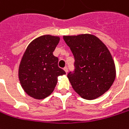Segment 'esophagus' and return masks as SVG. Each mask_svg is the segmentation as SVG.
Listing matches in <instances>:
<instances>
[{
	"label": "esophagus",
	"mask_w": 129,
	"mask_h": 129,
	"mask_svg": "<svg viewBox=\"0 0 129 129\" xmlns=\"http://www.w3.org/2000/svg\"><path fill=\"white\" fill-rule=\"evenodd\" d=\"M63 70H64L65 72H66V73H68V68H67V67H65V68H63Z\"/></svg>",
	"instance_id": "obj_1"
}]
</instances>
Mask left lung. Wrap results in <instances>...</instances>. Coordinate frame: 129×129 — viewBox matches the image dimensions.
Instances as JSON below:
<instances>
[{
  "instance_id": "1",
  "label": "left lung",
  "mask_w": 129,
  "mask_h": 129,
  "mask_svg": "<svg viewBox=\"0 0 129 129\" xmlns=\"http://www.w3.org/2000/svg\"><path fill=\"white\" fill-rule=\"evenodd\" d=\"M75 58V69L68 78L81 98L94 100L112 85L116 68L112 56L100 39L92 35L63 36Z\"/></svg>"
}]
</instances>
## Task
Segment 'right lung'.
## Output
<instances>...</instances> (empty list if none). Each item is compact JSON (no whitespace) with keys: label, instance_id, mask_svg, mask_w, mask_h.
I'll use <instances>...</instances> for the list:
<instances>
[{"label":"right lung","instance_id":"1","mask_svg":"<svg viewBox=\"0 0 129 129\" xmlns=\"http://www.w3.org/2000/svg\"><path fill=\"white\" fill-rule=\"evenodd\" d=\"M59 40L58 37L41 36L28 45L24 53L18 76L22 87L31 98L42 100L48 97L56 85L58 77L66 74L53 54Z\"/></svg>","mask_w":129,"mask_h":129}]
</instances>
